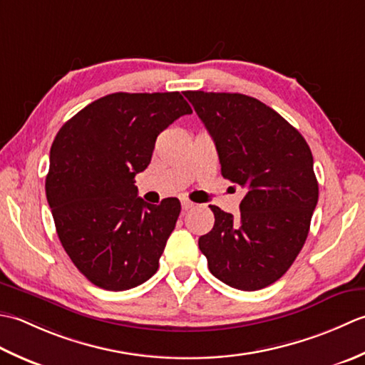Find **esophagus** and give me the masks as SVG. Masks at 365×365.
<instances>
[{
	"label": "esophagus",
	"mask_w": 365,
	"mask_h": 365,
	"mask_svg": "<svg viewBox=\"0 0 365 365\" xmlns=\"http://www.w3.org/2000/svg\"><path fill=\"white\" fill-rule=\"evenodd\" d=\"M181 206H182V211H189V210H192L193 206H195V203L190 202V200H187V198H182L181 200Z\"/></svg>",
	"instance_id": "obj_1"
}]
</instances>
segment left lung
Wrapping results in <instances>:
<instances>
[{"mask_svg": "<svg viewBox=\"0 0 365 365\" xmlns=\"http://www.w3.org/2000/svg\"><path fill=\"white\" fill-rule=\"evenodd\" d=\"M217 148L222 176L247 189L241 217L211 206L214 227L198 240L224 284L255 292L279 280L307 240L318 202L307 141L277 111L240 93L185 91Z\"/></svg>", "mask_w": 365, "mask_h": 365, "instance_id": "1", "label": "left lung"}]
</instances>
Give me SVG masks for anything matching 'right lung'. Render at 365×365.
I'll return each mask as SVG.
<instances>
[{
	"label": "right lung",
	"instance_id": "1",
	"mask_svg": "<svg viewBox=\"0 0 365 365\" xmlns=\"http://www.w3.org/2000/svg\"><path fill=\"white\" fill-rule=\"evenodd\" d=\"M192 108L173 93H113L66 123L50 150L47 202L66 254L96 287L123 292L159 267L181 203L137 197L155 138Z\"/></svg>",
	"mask_w": 365,
	"mask_h": 365
}]
</instances>
